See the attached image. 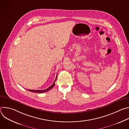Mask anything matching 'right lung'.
Segmentation results:
<instances>
[{
	"instance_id": "right-lung-1",
	"label": "right lung",
	"mask_w": 129,
	"mask_h": 129,
	"mask_svg": "<svg viewBox=\"0 0 129 129\" xmlns=\"http://www.w3.org/2000/svg\"><path fill=\"white\" fill-rule=\"evenodd\" d=\"M57 80V77L56 78V80H55V81H54L53 83L52 84V85L51 86H50L49 87H48V88L46 89H44V90H30V89H28V90L29 91H30V92H34V93H44V92H46L49 91L50 89H51L54 85V84H55V81H56Z\"/></svg>"
}]
</instances>
